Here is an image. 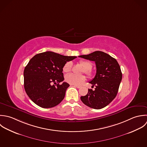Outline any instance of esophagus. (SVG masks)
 <instances>
[{"mask_svg":"<svg viewBox=\"0 0 147 147\" xmlns=\"http://www.w3.org/2000/svg\"><path fill=\"white\" fill-rule=\"evenodd\" d=\"M71 86H73L74 87H76L77 88H80V86H74V85H71Z\"/></svg>","mask_w":147,"mask_h":147,"instance_id":"34e87169","label":"esophagus"}]
</instances>
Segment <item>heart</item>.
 Listing matches in <instances>:
<instances>
[{
  "mask_svg": "<svg viewBox=\"0 0 147 147\" xmlns=\"http://www.w3.org/2000/svg\"><path fill=\"white\" fill-rule=\"evenodd\" d=\"M80 64L84 69V72L88 75L92 76L93 75V72L91 70L92 67V64L91 61L86 60H82L80 61ZM72 67V63L71 61L67 62L63 67V71L64 72L68 73L70 72ZM65 80L68 83L74 85V86H79L84 83L86 80V77L83 75H76L72 74H68L65 76Z\"/></svg>",
  "mask_w": 147,
  "mask_h": 147,
  "instance_id": "1",
  "label": "heart"
}]
</instances>
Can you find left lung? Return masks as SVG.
Masks as SVG:
<instances>
[{
	"instance_id": "left-lung-1",
	"label": "left lung",
	"mask_w": 147,
	"mask_h": 147,
	"mask_svg": "<svg viewBox=\"0 0 147 147\" xmlns=\"http://www.w3.org/2000/svg\"><path fill=\"white\" fill-rule=\"evenodd\" d=\"M79 57L94 61L96 67V75L90 82L95 90L88 89V94L80 97L81 100L90 108L101 109L117 95L122 79L120 65L115 58L102 51H97Z\"/></svg>"
}]
</instances>
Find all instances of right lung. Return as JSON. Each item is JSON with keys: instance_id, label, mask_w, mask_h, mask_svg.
I'll return each instance as SVG.
<instances>
[{"instance_id": "obj_1", "label": "right lung", "mask_w": 147, "mask_h": 147, "mask_svg": "<svg viewBox=\"0 0 147 147\" xmlns=\"http://www.w3.org/2000/svg\"><path fill=\"white\" fill-rule=\"evenodd\" d=\"M76 57L51 51L35 55L24 70V87L30 99L44 108L58 105L64 99L69 86L66 82L59 84L64 79L63 67L67 61Z\"/></svg>"}]
</instances>
